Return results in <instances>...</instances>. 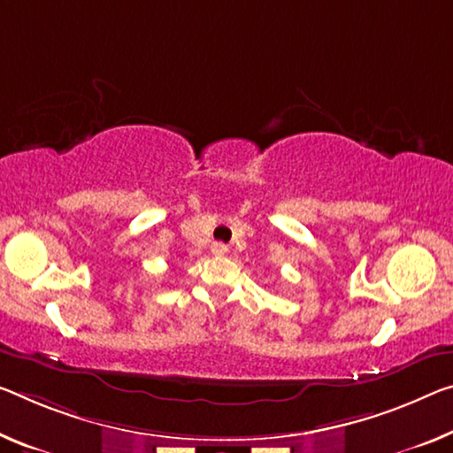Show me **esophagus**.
Instances as JSON below:
<instances>
[{
  "mask_svg": "<svg viewBox=\"0 0 453 453\" xmlns=\"http://www.w3.org/2000/svg\"><path fill=\"white\" fill-rule=\"evenodd\" d=\"M226 250H228V247L222 245V242H214V245H212V253L214 255H225Z\"/></svg>",
  "mask_w": 453,
  "mask_h": 453,
  "instance_id": "esophagus-1",
  "label": "esophagus"
}]
</instances>
